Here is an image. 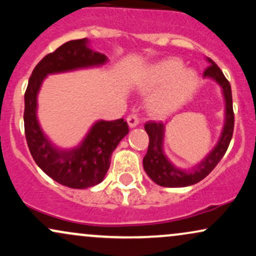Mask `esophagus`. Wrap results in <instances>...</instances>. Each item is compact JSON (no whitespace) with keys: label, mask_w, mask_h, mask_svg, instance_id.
Here are the masks:
<instances>
[{"label":"esophagus","mask_w":256,"mask_h":256,"mask_svg":"<svg viewBox=\"0 0 256 256\" xmlns=\"http://www.w3.org/2000/svg\"><path fill=\"white\" fill-rule=\"evenodd\" d=\"M126 120H128V124L130 128H136V126L140 124V118H138V116L136 113L130 114Z\"/></svg>","instance_id":"1"}]
</instances>
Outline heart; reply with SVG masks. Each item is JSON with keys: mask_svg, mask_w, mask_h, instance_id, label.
<instances>
[{"mask_svg": "<svg viewBox=\"0 0 256 256\" xmlns=\"http://www.w3.org/2000/svg\"><path fill=\"white\" fill-rule=\"evenodd\" d=\"M198 85V74L183 70L178 58H165L146 70L140 80V90L152 92L148 107L158 116H166L180 108L192 96Z\"/></svg>", "mask_w": 256, "mask_h": 256, "instance_id": "heart-1", "label": "heart"}]
</instances>
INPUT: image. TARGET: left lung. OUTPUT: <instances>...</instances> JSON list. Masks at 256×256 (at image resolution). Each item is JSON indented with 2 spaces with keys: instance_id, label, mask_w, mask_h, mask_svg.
<instances>
[{
  "instance_id": "left-lung-1",
  "label": "left lung",
  "mask_w": 256,
  "mask_h": 256,
  "mask_svg": "<svg viewBox=\"0 0 256 256\" xmlns=\"http://www.w3.org/2000/svg\"><path fill=\"white\" fill-rule=\"evenodd\" d=\"M207 60L210 62V67L206 68L204 77L214 79L222 86V95L225 98V122L222 136H220L216 146L212 149V152L198 165H195V167L190 171L179 170L167 158L165 152H164L162 144L165 125L162 122H146L144 128L149 136V146L148 152H146V156L143 158V167H144V171L149 176V178L161 186L180 188L198 183L200 180L207 177L213 171L214 167L218 165L231 142L232 134H234V108H232L230 83L222 74V70L216 66V64L210 58H207Z\"/></svg>"
}]
</instances>
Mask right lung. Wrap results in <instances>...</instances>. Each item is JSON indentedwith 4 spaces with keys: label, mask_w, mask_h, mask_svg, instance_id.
Listing matches in <instances>:
<instances>
[{
    "label": "right lung",
    "mask_w": 256,
    "mask_h": 256,
    "mask_svg": "<svg viewBox=\"0 0 256 256\" xmlns=\"http://www.w3.org/2000/svg\"><path fill=\"white\" fill-rule=\"evenodd\" d=\"M88 43L86 38L70 40L46 55L32 71L25 91V136L32 158L49 177L72 189H85L101 183L110 168L112 152L128 134L124 119L100 120L78 146L58 149L38 124L37 95L46 76L101 66L108 61L104 54L90 49Z\"/></svg>",
    "instance_id": "1"
}]
</instances>
